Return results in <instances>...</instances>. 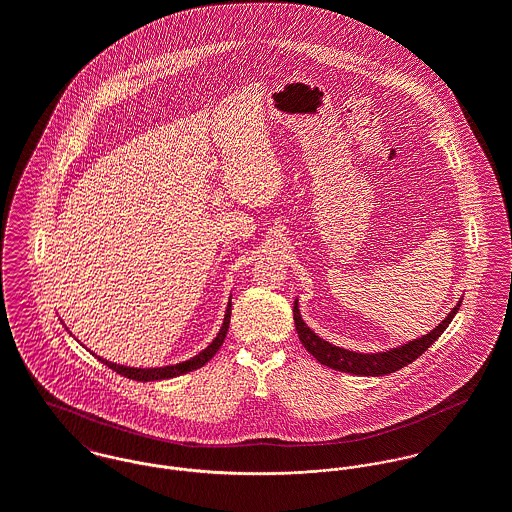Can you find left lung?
Returning a JSON list of instances; mask_svg holds the SVG:
<instances>
[{"instance_id":"obj_1","label":"left lung","mask_w":512,"mask_h":512,"mask_svg":"<svg viewBox=\"0 0 512 512\" xmlns=\"http://www.w3.org/2000/svg\"><path fill=\"white\" fill-rule=\"evenodd\" d=\"M459 305H461V301L447 313V317L428 335H422L420 339H414V341H410L402 347H396V349H390V351H384V353H355V351H347V349H341V347H335V345L327 343L325 339L315 335L303 323V319L299 315L297 299L293 303V321H295V331L299 335V341L321 365L341 370V372L359 374V376H382V374L396 372V370L414 363L424 351H428L441 337V333L447 329V325L451 323V319L459 311Z\"/></svg>"}]
</instances>
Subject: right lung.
I'll list each match as a JSON object with an SVG mask.
<instances>
[{"instance_id":"1","label":"right lung","mask_w":512,"mask_h":512,"mask_svg":"<svg viewBox=\"0 0 512 512\" xmlns=\"http://www.w3.org/2000/svg\"><path fill=\"white\" fill-rule=\"evenodd\" d=\"M230 307L232 303L228 301L226 305V313H224V321H222V327H220L219 335L213 339V343L203 349L199 355H195L193 359L185 361V363H177V365L159 366V368H134V366L116 365V363H110L102 357H94L104 363L106 366H110L112 370H116L118 374L126 376V378H132V380H138V382H151V380H163V378H173V376H181V374H187L191 370H197L201 366L207 365L220 349V345L224 343V337L228 333V323H230Z\"/></svg>"}]
</instances>
